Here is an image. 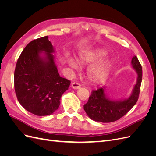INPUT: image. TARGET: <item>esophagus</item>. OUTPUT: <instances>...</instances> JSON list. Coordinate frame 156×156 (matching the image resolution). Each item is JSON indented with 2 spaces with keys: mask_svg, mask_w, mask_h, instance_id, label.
Wrapping results in <instances>:
<instances>
[{
  "mask_svg": "<svg viewBox=\"0 0 156 156\" xmlns=\"http://www.w3.org/2000/svg\"><path fill=\"white\" fill-rule=\"evenodd\" d=\"M72 87L73 89H79L81 88V85H80V84H79L78 83H73L72 84Z\"/></svg>",
  "mask_w": 156,
  "mask_h": 156,
  "instance_id": "1",
  "label": "esophagus"
}]
</instances>
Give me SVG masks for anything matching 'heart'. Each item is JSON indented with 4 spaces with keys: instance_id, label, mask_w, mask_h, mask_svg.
<instances>
[{
    "instance_id": "obj_1",
    "label": "heart",
    "mask_w": 156,
    "mask_h": 156,
    "mask_svg": "<svg viewBox=\"0 0 156 156\" xmlns=\"http://www.w3.org/2000/svg\"><path fill=\"white\" fill-rule=\"evenodd\" d=\"M107 56V52L101 49L85 50L79 53L77 61L68 56L67 62L70 67L74 69H78L77 62L81 66L92 64L87 69V76L92 83L100 84L107 79L112 68L111 60H102Z\"/></svg>"
}]
</instances>
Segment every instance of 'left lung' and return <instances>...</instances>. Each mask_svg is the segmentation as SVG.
Wrapping results in <instances>:
<instances>
[{"mask_svg": "<svg viewBox=\"0 0 156 156\" xmlns=\"http://www.w3.org/2000/svg\"><path fill=\"white\" fill-rule=\"evenodd\" d=\"M131 66L137 74L136 84L128 98L115 100L107 96L106 87L94 90L88 101L84 105V110L88 116L96 122L109 123L124 116L136 103L142 82V66L136 56L131 59Z\"/></svg>", "mask_w": 156, "mask_h": 156, "instance_id": "1", "label": "left lung"}]
</instances>
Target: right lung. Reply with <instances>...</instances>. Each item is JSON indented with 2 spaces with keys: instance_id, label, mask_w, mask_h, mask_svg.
Wrapping results in <instances>:
<instances>
[{
  "instance_id": "obj_1",
  "label": "right lung",
  "mask_w": 156,
  "mask_h": 156,
  "mask_svg": "<svg viewBox=\"0 0 156 156\" xmlns=\"http://www.w3.org/2000/svg\"><path fill=\"white\" fill-rule=\"evenodd\" d=\"M55 52L48 36L40 37L25 47L16 64L14 87L17 100L36 116L51 115L57 110L71 83L60 76Z\"/></svg>"
}]
</instances>
